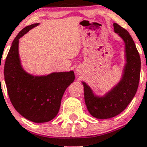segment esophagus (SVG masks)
<instances>
[{"label":"esophagus","mask_w":147,"mask_h":147,"mask_svg":"<svg viewBox=\"0 0 147 147\" xmlns=\"http://www.w3.org/2000/svg\"><path fill=\"white\" fill-rule=\"evenodd\" d=\"M77 71H78V73H79V72H80V70H79V69H77Z\"/></svg>","instance_id":"1"}]
</instances>
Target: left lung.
Masks as SVG:
<instances>
[{
  "mask_svg": "<svg viewBox=\"0 0 147 147\" xmlns=\"http://www.w3.org/2000/svg\"><path fill=\"white\" fill-rule=\"evenodd\" d=\"M114 30L125 43L127 63L121 82L105 96L97 97L84 82V101L88 110L96 119H106L116 116L124 111L135 95L139 85L140 57L131 36L127 30L114 23Z\"/></svg>",
  "mask_w": 147,
  "mask_h": 147,
  "instance_id": "left-lung-1",
  "label": "left lung"
}]
</instances>
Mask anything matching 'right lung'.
<instances>
[{
    "label": "right lung",
    "mask_w": 147,
    "mask_h": 147,
    "mask_svg": "<svg viewBox=\"0 0 147 147\" xmlns=\"http://www.w3.org/2000/svg\"><path fill=\"white\" fill-rule=\"evenodd\" d=\"M38 24L26 26L12 43L4 64L7 93L16 110L29 121L47 122L59 110L65 89L75 80L73 71L53 72L47 76H33L22 69L19 57V39Z\"/></svg>",
    "instance_id": "1"
}]
</instances>
